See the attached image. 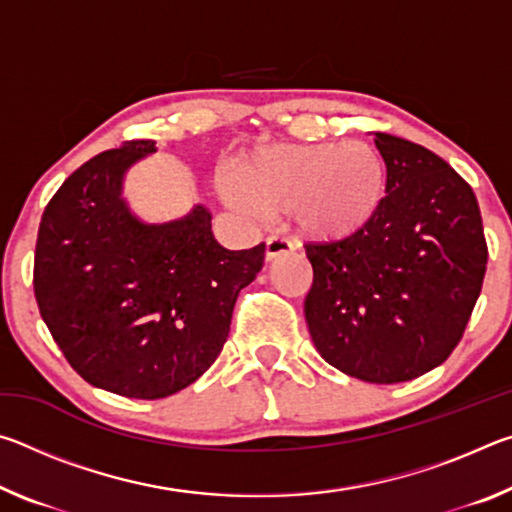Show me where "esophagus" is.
I'll return each instance as SVG.
<instances>
[{
	"mask_svg": "<svg viewBox=\"0 0 512 512\" xmlns=\"http://www.w3.org/2000/svg\"><path fill=\"white\" fill-rule=\"evenodd\" d=\"M296 250V246H293V241L284 239V237H268L266 239V259L268 262H273V259L282 257V255H289Z\"/></svg>",
	"mask_w": 512,
	"mask_h": 512,
	"instance_id": "1",
	"label": "esophagus"
}]
</instances>
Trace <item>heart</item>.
I'll use <instances>...</instances> for the list:
<instances>
[{"label":"heart","mask_w":512,"mask_h":512,"mask_svg":"<svg viewBox=\"0 0 512 512\" xmlns=\"http://www.w3.org/2000/svg\"><path fill=\"white\" fill-rule=\"evenodd\" d=\"M384 187V160L363 142L275 144L239 160L223 198L239 212H284L300 235L339 241L372 221Z\"/></svg>","instance_id":"b5f03b06"}]
</instances>
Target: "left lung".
Returning <instances> with one entry per match:
<instances>
[{"label": "left lung", "instance_id": "left-lung-1", "mask_svg": "<svg viewBox=\"0 0 512 512\" xmlns=\"http://www.w3.org/2000/svg\"><path fill=\"white\" fill-rule=\"evenodd\" d=\"M386 196L366 228L307 244L305 320L329 366L397 384L440 366L479 300L488 246L472 187L436 153L375 133Z\"/></svg>", "mask_w": 512, "mask_h": 512}]
</instances>
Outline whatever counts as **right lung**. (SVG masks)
<instances>
[{
	"label": "right lung",
	"instance_id": "obj_1",
	"mask_svg": "<svg viewBox=\"0 0 512 512\" xmlns=\"http://www.w3.org/2000/svg\"><path fill=\"white\" fill-rule=\"evenodd\" d=\"M155 151L124 142L76 169L45 207L33 266L40 316L69 366L135 400L183 391L212 366L264 264V244L223 248L203 203L158 223L133 212L126 173Z\"/></svg>",
	"mask_w": 512,
	"mask_h": 512
}]
</instances>
